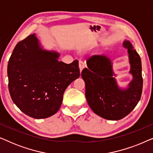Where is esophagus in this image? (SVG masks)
Segmentation results:
<instances>
[{
	"label": "esophagus",
	"instance_id": "esophagus-1",
	"mask_svg": "<svg viewBox=\"0 0 153 153\" xmlns=\"http://www.w3.org/2000/svg\"><path fill=\"white\" fill-rule=\"evenodd\" d=\"M79 70H80V72H82L83 69L85 68V65L83 64V62L82 61H79Z\"/></svg>",
	"mask_w": 153,
	"mask_h": 153
}]
</instances>
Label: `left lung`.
<instances>
[{
	"label": "left lung",
	"instance_id": "obj_1",
	"mask_svg": "<svg viewBox=\"0 0 153 153\" xmlns=\"http://www.w3.org/2000/svg\"><path fill=\"white\" fill-rule=\"evenodd\" d=\"M123 46L127 49L129 74L132 76L127 88L118 86L111 60L105 55L92 56L87 60L88 68L81 72L88 104L95 114L106 120L125 118L141 99L143 88L141 58L130 42L125 39Z\"/></svg>",
	"mask_w": 153,
	"mask_h": 153
}]
</instances>
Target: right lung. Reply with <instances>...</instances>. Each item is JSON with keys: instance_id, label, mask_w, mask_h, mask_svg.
Returning <instances> with one entry per match:
<instances>
[{"instance_id": "add662e5", "label": "right lung", "mask_w": 153, "mask_h": 153, "mask_svg": "<svg viewBox=\"0 0 153 153\" xmlns=\"http://www.w3.org/2000/svg\"><path fill=\"white\" fill-rule=\"evenodd\" d=\"M60 53L44 49L35 34L14 47L7 65L12 101L27 116L47 118L59 110L64 92L80 76L79 61H58Z\"/></svg>"}]
</instances>
